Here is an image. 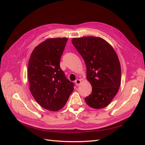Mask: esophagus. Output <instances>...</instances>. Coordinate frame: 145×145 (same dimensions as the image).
I'll list each match as a JSON object with an SVG mask.
<instances>
[{
    "label": "esophagus",
    "instance_id": "obj_1",
    "mask_svg": "<svg viewBox=\"0 0 145 145\" xmlns=\"http://www.w3.org/2000/svg\"><path fill=\"white\" fill-rule=\"evenodd\" d=\"M75 83H76V85L78 86V85H79L80 84V83H81V80H79V79H77V80L75 81Z\"/></svg>",
    "mask_w": 145,
    "mask_h": 145
}]
</instances>
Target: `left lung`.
Here are the masks:
<instances>
[{
  "label": "left lung",
  "instance_id": "8db88e82",
  "mask_svg": "<svg viewBox=\"0 0 145 145\" xmlns=\"http://www.w3.org/2000/svg\"><path fill=\"white\" fill-rule=\"evenodd\" d=\"M72 43L85 61L86 78L92 86V93L85 98L86 104L94 109L105 108L121 84V67L117 53L100 37L73 38Z\"/></svg>",
  "mask_w": 145,
  "mask_h": 145
}]
</instances>
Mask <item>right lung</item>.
Instances as JSON below:
<instances>
[{"label":"right lung","instance_id":"right-lung-1","mask_svg":"<svg viewBox=\"0 0 145 145\" xmlns=\"http://www.w3.org/2000/svg\"><path fill=\"white\" fill-rule=\"evenodd\" d=\"M68 38H50L35 47L28 62L31 93L40 106L51 111L62 109L74 90V83L60 67Z\"/></svg>","mask_w":145,"mask_h":145}]
</instances>
